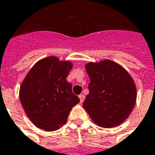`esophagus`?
Returning <instances> with one entry per match:
<instances>
[{
	"label": "esophagus",
	"instance_id": "obj_1",
	"mask_svg": "<svg viewBox=\"0 0 155 155\" xmlns=\"http://www.w3.org/2000/svg\"><path fill=\"white\" fill-rule=\"evenodd\" d=\"M79 99H80V102L82 103V102H83V101H84V99H85V96L84 95H79Z\"/></svg>",
	"mask_w": 155,
	"mask_h": 155
}]
</instances>
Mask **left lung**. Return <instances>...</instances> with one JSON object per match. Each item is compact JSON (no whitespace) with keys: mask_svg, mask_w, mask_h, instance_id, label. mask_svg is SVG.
<instances>
[{"mask_svg":"<svg viewBox=\"0 0 155 155\" xmlns=\"http://www.w3.org/2000/svg\"><path fill=\"white\" fill-rule=\"evenodd\" d=\"M85 67L90 83L84 109L100 127L120 125L128 118L136 101L137 91L132 77L121 65L109 59L90 62Z\"/></svg>","mask_w":155,"mask_h":155,"instance_id":"left-lung-1","label":"left lung"}]
</instances>
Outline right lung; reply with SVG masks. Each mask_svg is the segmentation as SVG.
I'll return each instance as SVG.
<instances>
[{
	"instance_id": "add662e5",
	"label": "right lung",
	"mask_w": 155,
	"mask_h": 155,
	"mask_svg": "<svg viewBox=\"0 0 155 155\" xmlns=\"http://www.w3.org/2000/svg\"><path fill=\"white\" fill-rule=\"evenodd\" d=\"M70 61L55 56L42 58L31 68L20 87L25 112L36 127L54 131L65 125L79 98L72 91L67 77L73 68Z\"/></svg>"
}]
</instances>
